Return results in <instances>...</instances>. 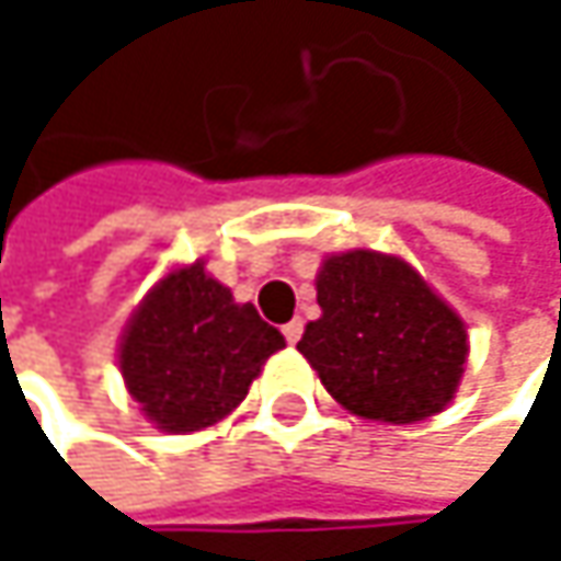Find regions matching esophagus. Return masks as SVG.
I'll use <instances>...</instances> for the list:
<instances>
[{"instance_id":"esophagus-1","label":"esophagus","mask_w":561,"mask_h":561,"mask_svg":"<svg viewBox=\"0 0 561 561\" xmlns=\"http://www.w3.org/2000/svg\"><path fill=\"white\" fill-rule=\"evenodd\" d=\"M282 334H285V341H288V344H298V341H301V334H305V321H301V318H291V321L282 328Z\"/></svg>"}]
</instances>
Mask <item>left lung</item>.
<instances>
[{"mask_svg": "<svg viewBox=\"0 0 561 561\" xmlns=\"http://www.w3.org/2000/svg\"><path fill=\"white\" fill-rule=\"evenodd\" d=\"M318 305L321 318L308 321L298 351L344 409L396 425L445 409L468 334L402 260L370 250L324 260Z\"/></svg>", "mask_w": 561, "mask_h": 561, "instance_id": "left-lung-1", "label": "left lung"}]
</instances>
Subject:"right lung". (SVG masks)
I'll list each match as a JSON object with an SVG mask.
<instances>
[{
  "label": "right lung",
  "mask_w": 561,
  "mask_h": 561,
  "mask_svg": "<svg viewBox=\"0 0 561 561\" xmlns=\"http://www.w3.org/2000/svg\"><path fill=\"white\" fill-rule=\"evenodd\" d=\"M282 347L285 337L253 305H237L230 288L194 263L171 273L133 314L119 370L159 428L197 432L240 405Z\"/></svg>",
  "instance_id": "right-lung-1"
}]
</instances>
